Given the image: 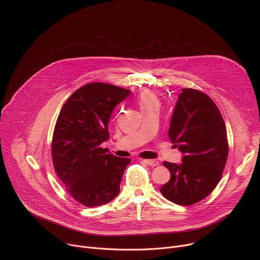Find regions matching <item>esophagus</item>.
Listing matches in <instances>:
<instances>
[{"instance_id": "34e87169", "label": "esophagus", "mask_w": 260, "mask_h": 260, "mask_svg": "<svg viewBox=\"0 0 260 260\" xmlns=\"http://www.w3.org/2000/svg\"><path fill=\"white\" fill-rule=\"evenodd\" d=\"M144 162L146 165H148V166H150V167H156V166L159 165V162L157 160H155V159H145Z\"/></svg>"}]
</instances>
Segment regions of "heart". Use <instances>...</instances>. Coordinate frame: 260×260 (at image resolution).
I'll use <instances>...</instances> for the list:
<instances>
[{
    "instance_id": "heart-1",
    "label": "heart",
    "mask_w": 260,
    "mask_h": 260,
    "mask_svg": "<svg viewBox=\"0 0 260 260\" xmlns=\"http://www.w3.org/2000/svg\"><path fill=\"white\" fill-rule=\"evenodd\" d=\"M138 103L141 109H145L147 107L154 105L159 106V100L157 95L150 90H144L143 92H141L138 98Z\"/></svg>"
}]
</instances>
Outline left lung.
<instances>
[{"label": "left lung", "mask_w": 260, "mask_h": 260, "mask_svg": "<svg viewBox=\"0 0 260 260\" xmlns=\"http://www.w3.org/2000/svg\"><path fill=\"white\" fill-rule=\"evenodd\" d=\"M168 135L184 156L180 165L164 161L171 179L160 192L177 205L197 204L215 189L225 168L229 141L224 120L209 95L183 88Z\"/></svg>", "instance_id": "left-lung-1"}]
</instances>
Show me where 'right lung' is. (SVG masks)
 Wrapping results in <instances>:
<instances>
[{
  "label": "right lung",
  "instance_id": "obj_1",
  "mask_svg": "<svg viewBox=\"0 0 260 260\" xmlns=\"http://www.w3.org/2000/svg\"><path fill=\"white\" fill-rule=\"evenodd\" d=\"M129 94L116 85L91 82L74 91L57 117L51 155L67 191L85 207L105 205L117 197L129 158L117 157L101 144L109 139L113 109Z\"/></svg>",
  "mask_w": 260,
  "mask_h": 260
}]
</instances>
